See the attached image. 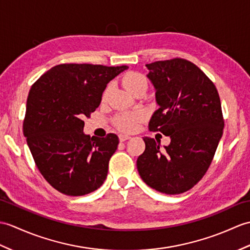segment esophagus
<instances>
[{"instance_id": "obj_1", "label": "esophagus", "mask_w": 250, "mask_h": 250, "mask_svg": "<svg viewBox=\"0 0 250 250\" xmlns=\"http://www.w3.org/2000/svg\"><path fill=\"white\" fill-rule=\"evenodd\" d=\"M126 139H130L129 135H125V134H119V141L120 142H125Z\"/></svg>"}]
</instances>
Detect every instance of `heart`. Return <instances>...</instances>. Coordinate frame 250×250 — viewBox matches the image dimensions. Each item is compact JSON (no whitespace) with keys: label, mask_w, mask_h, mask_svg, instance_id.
<instances>
[{"label":"heart","mask_w":250,"mask_h":250,"mask_svg":"<svg viewBox=\"0 0 250 250\" xmlns=\"http://www.w3.org/2000/svg\"><path fill=\"white\" fill-rule=\"evenodd\" d=\"M123 83H124L125 88L129 91H131L132 94H134V92L137 89L141 88V87H147L148 86L147 79L145 78V75L138 73V72L126 73L124 77ZM109 89H111V85H107L105 90L103 91V95H102L103 99H105L107 97ZM143 118H144L143 113H139V112L124 113V114L118 115L117 117H116L115 124L121 131L131 132V131H134L136 129L138 123Z\"/></svg>","instance_id":"obj_1"}]
</instances>
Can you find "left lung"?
<instances>
[{"instance_id": "obj_1", "label": "left lung", "mask_w": 250, "mask_h": 250, "mask_svg": "<svg viewBox=\"0 0 250 250\" xmlns=\"http://www.w3.org/2000/svg\"><path fill=\"white\" fill-rule=\"evenodd\" d=\"M146 67L159 105L149 130L169 136L170 144L161 151L155 139L144 137L146 149L138 156L137 170L151 188L181 194L198 183L212 163L224 130L220 99L212 81L187 60Z\"/></svg>"}]
</instances>
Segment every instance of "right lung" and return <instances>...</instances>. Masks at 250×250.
Instances as JSON below:
<instances>
[{"instance_id":"add662e5","label":"right lung","mask_w":250,"mask_h":250,"mask_svg":"<svg viewBox=\"0 0 250 250\" xmlns=\"http://www.w3.org/2000/svg\"><path fill=\"white\" fill-rule=\"evenodd\" d=\"M126 68L62 63L32 85L23 134L40 173L62 194L83 196L105 181L118 136L84 134L83 118L96 111L107 83Z\"/></svg>"}]
</instances>
